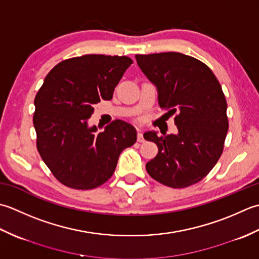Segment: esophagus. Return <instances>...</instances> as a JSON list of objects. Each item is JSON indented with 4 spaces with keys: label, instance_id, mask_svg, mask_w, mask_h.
Wrapping results in <instances>:
<instances>
[{
    "label": "esophagus",
    "instance_id": "34e87169",
    "mask_svg": "<svg viewBox=\"0 0 259 259\" xmlns=\"http://www.w3.org/2000/svg\"><path fill=\"white\" fill-rule=\"evenodd\" d=\"M137 141L140 142V143H142V142H144V137H143V132H142V130H137Z\"/></svg>",
    "mask_w": 259,
    "mask_h": 259
}]
</instances>
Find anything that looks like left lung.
I'll return each instance as SVG.
<instances>
[{"label": "left lung", "instance_id": "obj_1", "mask_svg": "<svg viewBox=\"0 0 259 259\" xmlns=\"http://www.w3.org/2000/svg\"><path fill=\"white\" fill-rule=\"evenodd\" d=\"M135 58L157 88L160 107L174 115L178 127V134H144L159 147L154 159L146 163V171L171 188L198 183L220 159L228 132L227 102L218 79L203 62L180 52Z\"/></svg>", "mask_w": 259, "mask_h": 259}]
</instances>
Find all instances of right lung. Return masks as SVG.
Returning a JSON list of instances; mask_svg holds the SVG:
<instances>
[{
	"label": "right lung",
	"mask_w": 259,
	"mask_h": 259,
	"mask_svg": "<svg viewBox=\"0 0 259 259\" xmlns=\"http://www.w3.org/2000/svg\"><path fill=\"white\" fill-rule=\"evenodd\" d=\"M133 60L126 56L85 55L55 66L34 98L36 149L58 181L95 189L113 176L119 154L136 142V130L116 119L97 133L88 126L94 106L113 97Z\"/></svg>",
	"instance_id": "1"
}]
</instances>
